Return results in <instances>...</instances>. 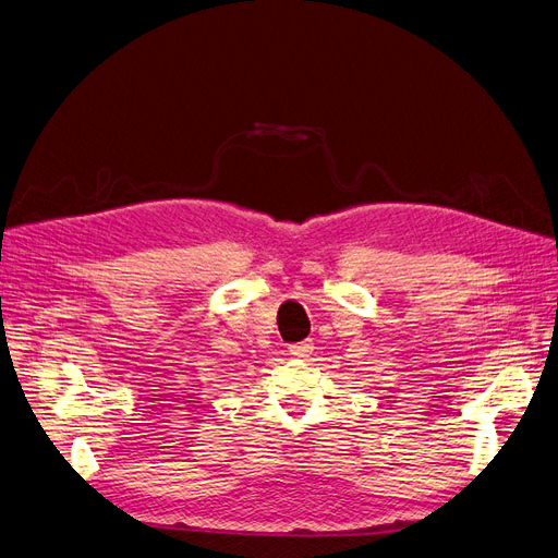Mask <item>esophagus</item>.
I'll use <instances>...</instances> for the list:
<instances>
[{
	"label": "esophagus",
	"mask_w": 558,
	"mask_h": 558,
	"mask_svg": "<svg viewBox=\"0 0 558 558\" xmlns=\"http://www.w3.org/2000/svg\"><path fill=\"white\" fill-rule=\"evenodd\" d=\"M312 342L310 339H305V342H299V344H289V353L292 355H296V357H305V355H310L312 353Z\"/></svg>",
	"instance_id": "esophagus-1"
}]
</instances>
